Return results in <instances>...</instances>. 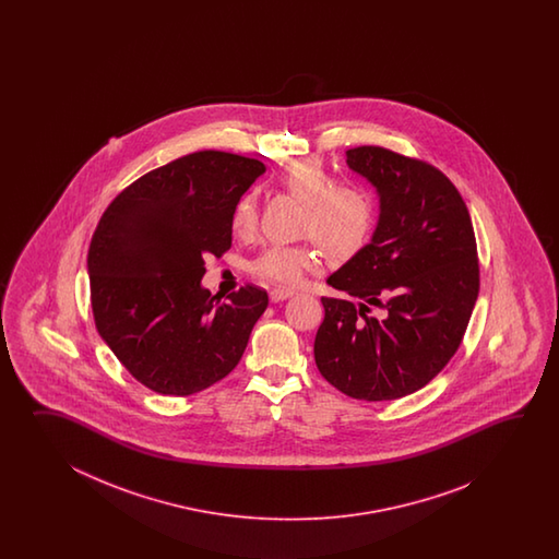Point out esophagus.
I'll return each instance as SVG.
<instances>
[{
	"label": "esophagus",
	"mask_w": 559,
	"mask_h": 559,
	"mask_svg": "<svg viewBox=\"0 0 559 559\" xmlns=\"http://www.w3.org/2000/svg\"><path fill=\"white\" fill-rule=\"evenodd\" d=\"M296 296V292L294 289H287V287H274L272 292H270V297H272V301H284L287 297Z\"/></svg>",
	"instance_id": "obj_1"
}]
</instances>
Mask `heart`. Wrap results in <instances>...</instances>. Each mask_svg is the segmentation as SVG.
I'll use <instances>...</instances> for the list:
<instances>
[{
  "label": "heart",
  "mask_w": 559,
  "mask_h": 559,
  "mask_svg": "<svg viewBox=\"0 0 559 559\" xmlns=\"http://www.w3.org/2000/svg\"><path fill=\"white\" fill-rule=\"evenodd\" d=\"M277 186L304 202L297 243H275L250 262V272L263 282L297 285L321 262V246L335 258H349L368 243L378 224L376 195L359 183H335L318 157L294 162L277 176ZM258 224V205L243 193L229 214L231 234L248 238Z\"/></svg>",
  "instance_id": "1"
}]
</instances>
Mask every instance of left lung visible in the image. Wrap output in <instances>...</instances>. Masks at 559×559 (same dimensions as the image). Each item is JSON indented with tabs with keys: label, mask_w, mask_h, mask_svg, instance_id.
<instances>
[{
	"label": "left lung",
	"mask_w": 559,
	"mask_h": 559,
	"mask_svg": "<svg viewBox=\"0 0 559 559\" xmlns=\"http://www.w3.org/2000/svg\"><path fill=\"white\" fill-rule=\"evenodd\" d=\"M345 155L380 193V219L368 246L328 277L359 304L321 297L313 356L345 395L400 400L428 385L464 340L479 292L474 226L460 191L428 162L380 145Z\"/></svg>",
	"instance_id": "8db88e82"
}]
</instances>
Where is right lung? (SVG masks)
Masks as SVG:
<instances>
[{"label": "right lung", "instance_id": "obj_1", "mask_svg": "<svg viewBox=\"0 0 559 559\" xmlns=\"http://www.w3.org/2000/svg\"><path fill=\"white\" fill-rule=\"evenodd\" d=\"M263 171L243 155H183L119 191L95 227L87 251L95 328L152 392H202L243 356L267 294L248 284L215 301L202 287L203 258L231 248V207Z\"/></svg>", "mask_w": 559, "mask_h": 559}]
</instances>
